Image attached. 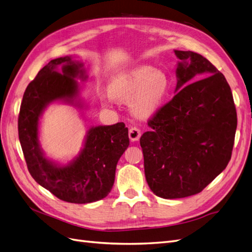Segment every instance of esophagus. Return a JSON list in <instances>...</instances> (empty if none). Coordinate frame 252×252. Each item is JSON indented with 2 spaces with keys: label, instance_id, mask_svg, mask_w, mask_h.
I'll list each match as a JSON object with an SVG mask.
<instances>
[{
  "label": "esophagus",
  "instance_id": "1",
  "mask_svg": "<svg viewBox=\"0 0 252 252\" xmlns=\"http://www.w3.org/2000/svg\"><path fill=\"white\" fill-rule=\"evenodd\" d=\"M128 135H129V139H130L131 142H135L141 138V130L138 127H132L129 129Z\"/></svg>",
  "mask_w": 252,
  "mask_h": 252
}]
</instances>
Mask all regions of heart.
<instances>
[{"instance_id":"heart-1","label":"heart","mask_w":252,"mask_h":252,"mask_svg":"<svg viewBox=\"0 0 252 252\" xmlns=\"http://www.w3.org/2000/svg\"><path fill=\"white\" fill-rule=\"evenodd\" d=\"M109 95L102 103L110 105L112 98L129 102L135 117L147 118L158 111L170 94L171 80L167 72L152 66L140 65L113 75L108 83Z\"/></svg>"}]
</instances>
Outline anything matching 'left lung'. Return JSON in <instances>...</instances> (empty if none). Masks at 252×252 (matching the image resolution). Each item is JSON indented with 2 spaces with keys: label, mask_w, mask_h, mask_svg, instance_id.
I'll return each mask as SVG.
<instances>
[{
  "label": "left lung",
  "mask_w": 252,
  "mask_h": 252,
  "mask_svg": "<svg viewBox=\"0 0 252 252\" xmlns=\"http://www.w3.org/2000/svg\"><path fill=\"white\" fill-rule=\"evenodd\" d=\"M174 55L177 94L140 139L148 186L163 199L193 195L210 184L229 162L236 130L223 73L199 53L174 49Z\"/></svg>",
  "instance_id": "obj_1"
}]
</instances>
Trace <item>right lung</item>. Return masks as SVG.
Here are the masks:
<instances>
[{"mask_svg":"<svg viewBox=\"0 0 252 252\" xmlns=\"http://www.w3.org/2000/svg\"><path fill=\"white\" fill-rule=\"evenodd\" d=\"M87 79L85 64L72 56L51 60L27 86L18 121L19 139L32 177L60 200L74 204L93 203L108 195L117 164L129 146L128 128L117 123L91 126L80 152L67 163L45 154L40 142L44 111L53 103L78 110L87 108L78 82Z\"/></svg>","mask_w":252,"mask_h":252,"instance_id":"add662e5","label":"right lung"}]
</instances>
